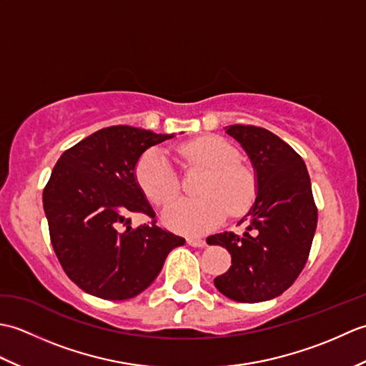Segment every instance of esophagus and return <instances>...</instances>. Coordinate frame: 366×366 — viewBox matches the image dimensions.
<instances>
[{"mask_svg":"<svg viewBox=\"0 0 366 366\" xmlns=\"http://www.w3.org/2000/svg\"><path fill=\"white\" fill-rule=\"evenodd\" d=\"M187 244L190 245V247H197V248H204L207 244H206V240H203V239H195V237H189L187 239Z\"/></svg>","mask_w":366,"mask_h":366,"instance_id":"34e87169","label":"esophagus"}]
</instances>
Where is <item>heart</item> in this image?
Masks as SVG:
<instances>
[{
  "instance_id": "b5f03b06",
  "label": "heart",
  "mask_w": 366,
  "mask_h": 366,
  "mask_svg": "<svg viewBox=\"0 0 366 366\" xmlns=\"http://www.w3.org/2000/svg\"><path fill=\"white\" fill-rule=\"evenodd\" d=\"M185 159L209 168L198 198H181L163 212V223L179 234L199 236L214 229L231 215L244 214L256 197V174L239 162V152L227 139L206 135L181 146ZM135 181L143 195L157 206H165L179 192V179L168 155L152 147L139 157Z\"/></svg>"
}]
</instances>
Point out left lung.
Segmentation results:
<instances>
[{"label": "left lung", "instance_id": "obj_1", "mask_svg": "<svg viewBox=\"0 0 366 366\" xmlns=\"http://www.w3.org/2000/svg\"><path fill=\"white\" fill-rule=\"evenodd\" d=\"M252 160L254 203L240 223L244 234L220 232L207 237L231 254V267L214 280L228 299L264 302L283 294L305 267L317 224V209L305 163L272 132L256 126L224 127Z\"/></svg>", "mask_w": 366, "mask_h": 366}]
</instances>
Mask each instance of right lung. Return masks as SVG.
<instances>
[{"label":"right lung","instance_id":"right-lung-1","mask_svg":"<svg viewBox=\"0 0 366 366\" xmlns=\"http://www.w3.org/2000/svg\"><path fill=\"white\" fill-rule=\"evenodd\" d=\"M173 137L105 127L54 165L42 195L51 245L67 277L84 292L105 300L135 297L160 274L168 253L185 244L155 224L135 181L143 152ZM135 212L151 216L152 223L132 227Z\"/></svg>","mask_w":366,"mask_h":366}]
</instances>
